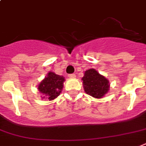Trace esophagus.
<instances>
[{
  "label": "esophagus",
  "instance_id": "1",
  "mask_svg": "<svg viewBox=\"0 0 146 146\" xmlns=\"http://www.w3.org/2000/svg\"><path fill=\"white\" fill-rule=\"evenodd\" d=\"M68 76L70 78H74L76 76V75L75 74H73V73H72V74H69Z\"/></svg>",
  "mask_w": 146,
  "mask_h": 146
}]
</instances>
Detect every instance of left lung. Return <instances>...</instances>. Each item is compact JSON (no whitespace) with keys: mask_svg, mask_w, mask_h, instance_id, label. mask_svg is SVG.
Returning <instances> with one entry per match:
<instances>
[{"mask_svg":"<svg viewBox=\"0 0 146 146\" xmlns=\"http://www.w3.org/2000/svg\"><path fill=\"white\" fill-rule=\"evenodd\" d=\"M82 80L85 92L93 97L102 98L110 90L109 80L105 76L100 75L95 69L86 71Z\"/></svg>","mask_w":146,"mask_h":146,"instance_id":"1","label":"left lung"}]
</instances>
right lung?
Here are the masks:
<instances>
[{
  "label": "right lung",
  "mask_w": 146,
  "mask_h": 146,
  "mask_svg": "<svg viewBox=\"0 0 146 146\" xmlns=\"http://www.w3.org/2000/svg\"><path fill=\"white\" fill-rule=\"evenodd\" d=\"M63 76L56 74L53 72H49L44 80L38 85L39 91L43 95L42 98L53 100L61 93L63 87Z\"/></svg>",
  "instance_id": "1"
}]
</instances>
